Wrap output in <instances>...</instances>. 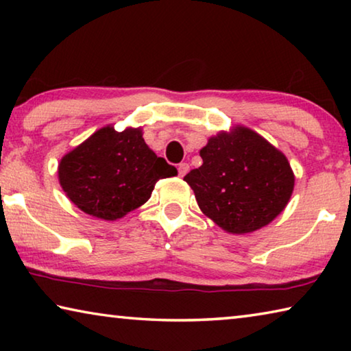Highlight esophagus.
Instances as JSON below:
<instances>
[{
    "label": "esophagus",
    "mask_w": 351,
    "mask_h": 351,
    "mask_svg": "<svg viewBox=\"0 0 351 351\" xmlns=\"http://www.w3.org/2000/svg\"><path fill=\"white\" fill-rule=\"evenodd\" d=\"M189 171V164L187 162H181L180 165H178V173H180V176H184Z\"/></svg>",
    "instance_id": "1"
}]
</instances>
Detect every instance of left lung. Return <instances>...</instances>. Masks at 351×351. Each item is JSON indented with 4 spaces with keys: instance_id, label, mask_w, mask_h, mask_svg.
<instances>
[{
    "instance_id": "1",
    "label": "left lung",
    "mask_w": 351,
    "mask_h": 351,
    "mask_svg": "<svg viewBox=\"0 0 351 351\" xmlns=\"http://www.w3.org/2000/svg\"><path fill=\"white\" fill-rule=\"evenodd\" d=\"M203 165L184 176L199 209L230 234L254 232L288 204L294 175L285 154L260 134L237 127L210 138Z\"/></svg>"
}]
</instances>
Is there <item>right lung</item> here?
I'll list each match as a JSON object with an SVG mask.
<instances>
[{
    "instance_id": "obj_1",
    "label": "right lung",
    "mask_w": 351,
    "mask_h": 351,
    "mask_svg": "<svg viewBox=\"0 0 351 351\" xmlns=\"http://www.w3.org/2000/svg\"><path fill=\"white\" fill-rule=\"evenodd\" d=\"M176 173L148 148L139 128L99 130L58 165L68 198L88 215L110 221L147 203L154 184Z\"/></svg>"
}]
</instances>
